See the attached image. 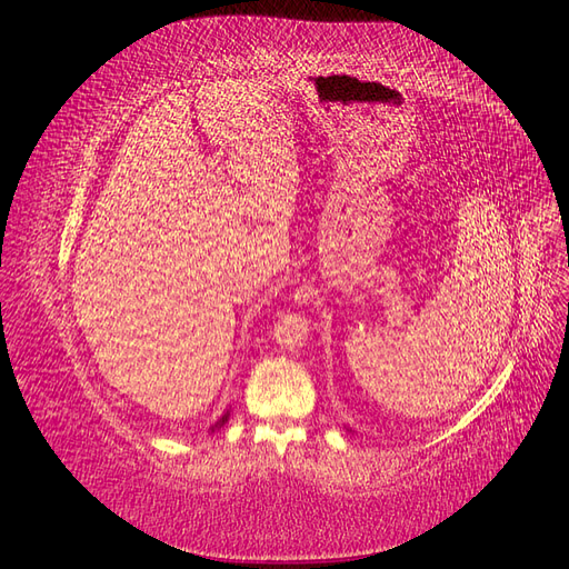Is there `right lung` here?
I'll list each match as a JSON object with an SVG mask.
<instances>
[{
	"label": "right lung",
	"instance_id": "right-lung-1",
	"mask_svg": "<svg viewBox=\"0 0 569 569\" xmlns=\"http://www.w3.org/2000/svg\"><path fill=\"white\" fill-rule=\"evenodd\" d=\"M230 420V410L228 412H222V418L216 422V425H211V429H209V432H216V429H220L222 425H226Z\"/></svg>",
	"mask_w": 569,
	"mask_h": 569
}]
</instances>
